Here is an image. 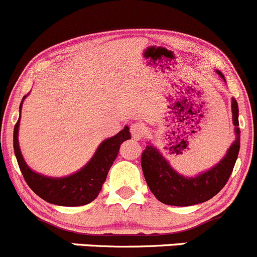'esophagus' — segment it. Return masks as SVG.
Returning <instances> with one entry per match:
<instances>
[{
    "instance_id": "obj_1",
    "label": "esophagus",
    "mask_w": 257,
    "mask_h": 257,
    "mask_svg": "<svg viewBox=\"0 0 257 257\" xmlns=\"http://www.w3.org/2000/svg\"><path fill=\"white\" fill-rule=\"evenodd\" d=\"M130 131H131L132 137L135 140H141L145 135V127L142 123L140 122H135L130 126Z\"/></svg>"
}]
</instances>
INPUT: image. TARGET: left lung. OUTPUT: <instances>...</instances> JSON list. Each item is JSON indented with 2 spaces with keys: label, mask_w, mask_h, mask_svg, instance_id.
Masks as SVG:
<instances>
[{
  "label": "left lung",
  "mask_w": 257,
  "mask_h": 257,
  "mask_svg": "<svg viewBox=\"0 0 257 257\" xmlns=\"http://www.w3.org/2000/svg\"><path fill=\"white\" fill-rule=\"evenodd\" d=\"M219 75L224 78L221 73ZM231 110L232 122L236 126V140L218 165L194 178L177 173L155 147L147 145L141 156L142 171L147 186L160 202L167 205L188 207L207 202L223 189L231 176L240 150L239 107L235 99L231 100Z\"/></svg>",
  "instance_id": "1"
}]
</instances>
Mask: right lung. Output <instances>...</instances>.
Instances as JSON below:
<instances>
[{
  "label": "right lung",
  "instance_id": "add662e5",
  "mask_svg": "<svg viewBox=\"0 0 257 257\" xmlns=\"http://www.w3.org/2000/svg\"><path fill=\"white\" fill-rule=\"evenodd\" d=\"M21 107L22 102L20 105V111ZM18 126H20V118L13 130V148L23 178L31 189L42 199L52 204L64 205V207H79V205L89 204L99 195L102 184L106 181L111 166L117 157L120 145L126 140L131 139L128 127L126 126L117 135L105 140L97 148L94 157L80 171L64 178H49L32 171L23 160L18 145Z\"/></svg>",
  "mask_w": 257,
  "mask_h": 257
}]
</instances>
